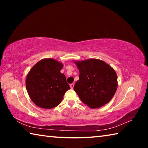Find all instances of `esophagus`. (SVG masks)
Here are the masks:
<instances>
[{
  "label": "esophagus",
  "instance_id": "1",
  "mask_svg": "<svg viewBox=\"0 0 148 148\" xmlns=\"http://www.w3.org/2000/svg\"><path fill=\"white\" fill-rule=\"evenodd\" d=\"M74 84H71L70 85V87H71V89H73L74 88Z\"/></svg>",
  "mask_w": 148,
  "mask_h": 148
}]
</instances>
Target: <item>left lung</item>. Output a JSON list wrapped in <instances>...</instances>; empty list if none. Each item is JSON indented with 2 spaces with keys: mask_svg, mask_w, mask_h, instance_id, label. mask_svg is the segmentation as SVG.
<instances>
[{
  "mask_svg": "<svg viewBox=\"0 0 148 148\" xmlns=\"http://www.w3.org/2000/svg\"><path fill=\"white\" fill-rule=\"evenodd\" d=\"M79 69V80L74 90L79 99L91 108L104 106L114 97L117 87L114 70L99 59L75 62Z\"/></svg>",
  "mask_w": 148,
  "mask_h": 148,
  "instance_id": "left-lung-1",
  "label": "left lung"
}]
</instances>
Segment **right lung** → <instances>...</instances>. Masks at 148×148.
Segmentation results:
<instances>
[{
    "label": "right lung",
    "mask_w": 148,
    "mask_h": 148,
    "mask_svg": "<svg viewBox=\"0 0 148 148\" xmlns=\"http://www.w3.org/2000/svg\"><path fill=\"white\" fill-rule=\"evenodd\" d=\"M62 66L56 60L45 59L31 69L26 78V88L36 106L46 109L56 107L65 92L71 89L64 74L60 72Z\"/></svg>",
    "instance_id": "right-lung-1"
}]
</instances>
